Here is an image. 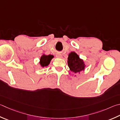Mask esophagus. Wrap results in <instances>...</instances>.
I'll use <instances>...</instances> for the list:
<instances>
[{
  "instance_id": "obj_1",
  "label": "esophagus",
  "mask_w": 120,
  "mask_h": 120,
  "mask_svg": "<svg viewBox=\"0 0 120 120\" xmlns=\"http://www.w3.org/2000/svg\"><path fill=\"white\" fill-rule=\"evenodd\" d=\"M56 56L57 58H62V55L61 54H60V53H57L56 54Z\"/></svg>"
}]
</instances>
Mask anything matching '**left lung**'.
Returning <instances> with one entry per match:
<instances>
[{"instance_id": "left-lung-1", "label": "left lung", "mask_w": 120, "mask_h": 120, "mask_svg": "<svg viewBox=\"0 0 120 120\" xmlns=\"http://www.w3.org/2000/svg\"><path fill=\"white\" fill-rule=\"evenodd\" d=\"M68 64L70 69L74 72L77 73L81 70H84V64L83 60L75 52H71L68 58Z\"/></svg>"}]
</instances>
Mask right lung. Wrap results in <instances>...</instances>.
<instances>
[{"label": "right lung", "instance_id": "add662e5", "mask_svg": "<svg viewBox=\"0 0 120 120\" xmlns=\"http://www.w3.org/2000/svg\"><path fill=\"white\" fill-rule=\"evenodd\" d=\"M53 58V56L52 55H43L40 58V64L41 66L44 67L48 66V64L50 62V61Z\"/></svg>", "mask_w": 120, "mask_h": 120}]
</instances>
